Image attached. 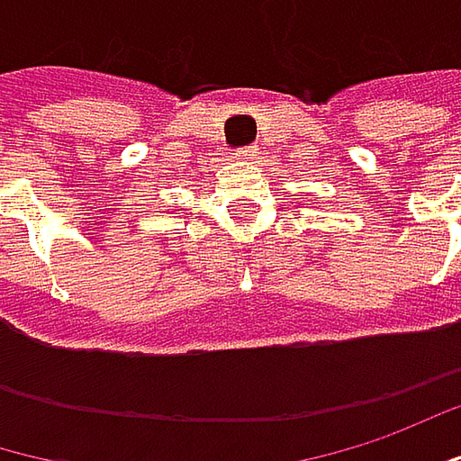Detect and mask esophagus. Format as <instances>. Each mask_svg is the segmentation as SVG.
Wrapping results in <instances>:
<instances>
[{
  "instance_id": "esophagus-1",
  "label": "esophagus",
  "mask_w": 461,
  "mask_h": 461,
  "mask_svg": "<svg viewBox=\"0 0 461 461\" xmlns=\"http://www.w3.org/2000/svg\"><path fill=\"white\" fill-rule=\"evenodd\" d=\"M234 158H240V161H253V158H258V149L256 146H250V149H242L234 153Z\"/></svg>"
}]
</instances>
